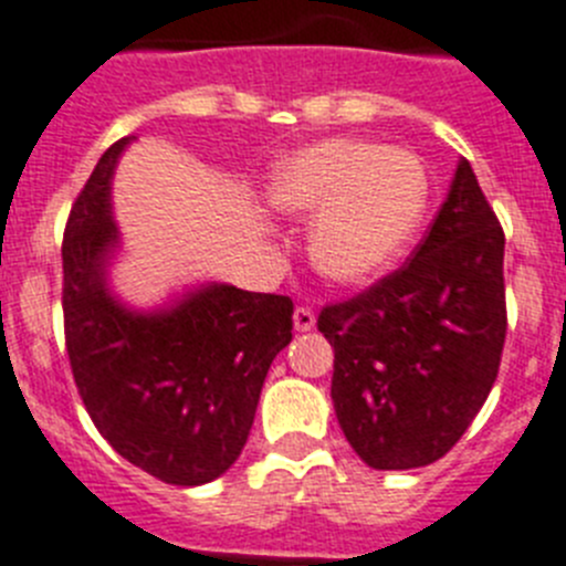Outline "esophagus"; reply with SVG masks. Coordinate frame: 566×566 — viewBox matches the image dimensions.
<instances>
[{
  "mask_svg": "<svg viewBox=\"0 0 566 566\" xmlns=\"http://www.w3.org/2000/svg\"><path fill=\"white\" fill-rule=\"evenodd\" d=\"M294 328H297V332H312V328H314V312H312V308H306V306L294 308Z\"/></svg>",
  "mask_w": 566,
  "mask_h": 566,
  "instance_id": "34e87169",
  "label": "esophagus"
}]
</instances>
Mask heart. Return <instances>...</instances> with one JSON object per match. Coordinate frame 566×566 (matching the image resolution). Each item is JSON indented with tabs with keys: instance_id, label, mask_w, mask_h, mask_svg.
Listing matches in <instances>:
<instances>
[{
	"instance_id": "b5f03b06",
	"label": "heart",
	"mask_w": 566,
	"mask_h": 566,
	"mask_svg": "<svg viewBox=\"0 0 566 566\" xmlns=\"http://www.w3.org/2000/svg\"><path fill=\"white\" fill-rule=\"evenodd\" d=\"M266 201L292 218L314 213V269L359 286L388 272L413 243L431 203V175L411 149L326 138L274 164Z\"/></svg>"
}]
</instances>
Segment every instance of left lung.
Instances as JSON below:
<instances>
[{
	"mask_svg": "<svg viewBox=\"0 0 566 566\" xmlns=\"http://www.w3.org/2000/svg\"><path fill=\"white\" fill-rule=\"evenodd\" d=\"M502 269L504 232L462 158L411 263L319 312L334 413L368 468H424L468 431L502 363Z\"/></svg>",
	"mask_w": 566,
	"mask_h": 566,
	"instance_id": "8db88e82",
	"label": "left lung"
}]
</instances>
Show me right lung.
<instances>
[{
	"mask_svg": "<svg viewBox=\"0 0 566 566\" xmlns=\"http://www.w3.org/2000/svg\"><path fill=\"white\" fill-rule=\"evenodd\" d=\"M127 135L98 158L62 243L64 337L90 419L135 468L178 488L223 476L252 431L269 365L292 343V300L198 283L153 308L113 289L122 229L113 175Z\"/></svg>",
	"mask_w": 566,
	"mask_h": 566,
	"instance_id": "add662e5",
	"label": "right lung"
}]
</instances>
